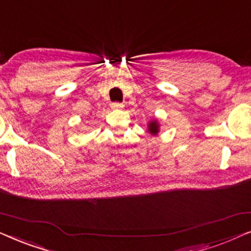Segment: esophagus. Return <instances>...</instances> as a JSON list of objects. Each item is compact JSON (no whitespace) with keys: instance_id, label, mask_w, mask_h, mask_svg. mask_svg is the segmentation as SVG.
<instances>
[{"instance_id":"34e87169","label":"esophagus","mask_w":251,"mask_h":251,"mask_svg":"<svg viewBox=\"0 0 251 251\" xmlns=\"http://www.w3.org/2000/svg\"><path fill=\"white\" fill-rule=\"evenodd\" d=\"M111 107L113 109H120V108L123 107V104H120V102H112Z\"/></svg>"}]
</instances>
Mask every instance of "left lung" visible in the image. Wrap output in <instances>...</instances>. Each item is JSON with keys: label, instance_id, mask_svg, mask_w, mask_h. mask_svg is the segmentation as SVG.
Returning <instances> with one entry per match:
<instances>
[{"label": "left lung", "instance_id": "obj_1", "mask_svg": "<svg viewBox=\"0 0 251 251\" xmlns=\"http://www.w3.org/2000/svg\"><path fill=\"white\" fill-rule=\"evenodd\" d=\"M147 131H149L152 136H156L160 131V123L157 122L156 119L151 120L147 125Z\"/></svg>", "mask_w": 251, "mask_h": 251}]
</instances>
